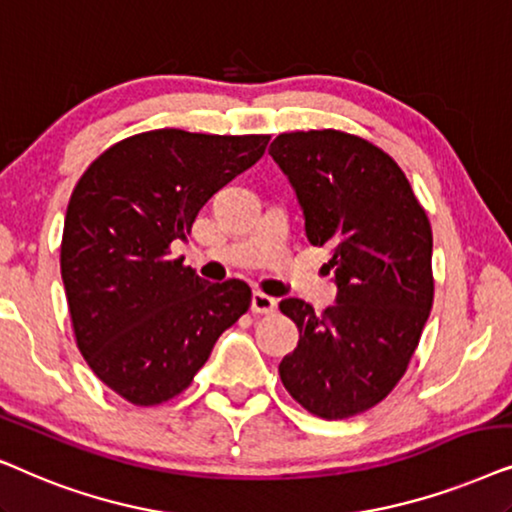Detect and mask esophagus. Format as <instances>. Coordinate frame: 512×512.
<instances>
[{
	"label": "esophagus",
	"mask_w": 512,
	"mask_h": 512,
	"mask_svg": "<svg viewBox=\"0 0 512 512\" xmlns=\"http://www.w3.org/2000/svg\"><path fill=\"white\" fill-rule=\"evenodd\" d=\"M276 306H278L276 299L264 295V292H255V295H252V302H250L252 313H274Z\"/></svg>",
	"instance_id": "esophagus-1"
}]
</instances>
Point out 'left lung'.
<instances>
[{
  "label": "left lung",
  "mask_w": 512,
  "mask_h": 512,
  "mask_svg": "<svg viewBox=\"0 0 512 512\" xmlns=\"http://www.w3.org/2000/svg\"><path fill=\"white\" fill-rule=\"evenodd\" d=\"M269 154L304 210L306 238L330 248L337 304L320 313L283 299L297 349L278 374L320 419L370 410L403 379L433 306V231L410 180L384 149L353 133H281Z\"/></svg>",
  "instance_id": "8db88e82"
}]
</instances>
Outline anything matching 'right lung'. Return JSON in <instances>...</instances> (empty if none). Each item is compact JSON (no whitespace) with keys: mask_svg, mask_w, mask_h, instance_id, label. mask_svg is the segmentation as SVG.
<instances>
[{"mask_svg":"<svg viewBox=\"0 0 512 512\" xmlns=\"http://www.w3.org/2000/svg\"><path fill=\"white\" fill-rule=\"evenodd\" d=\"M271 135L159 128L105 149L67 203L60 274L74 339L102 384L138 407L180 395L252 292L170 257L210 196L262 159Z\"/></svg>","mask_w":512,"mask_h":512,"instance_id":"add662e5","label":"right lung"}]
</instances>
